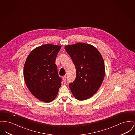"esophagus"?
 Masks as SVG:
<instances>
[{
	"label": "esophagus",
	"mask_w": 135,
	"mask_h": 135,
	"mask_svg": "<svg viewBox=\"0 0 135 135\" xmlns=\"http://www.w3.org/2000/svg\"><path fill=\"white\" fill-rule=\"evenodd\" d=\"M63 80L64 81H65L66 80V75L64 76L63 77Z\"/></svg>",
	"instance_id": "1"
}]
</instances>
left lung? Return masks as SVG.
<instances>
[{
  "label": "left lung",
  "instance_id": "1",
  "mask_svg": "<svg viewBox=\"0 0 135 135\" xmlns=\"http://www.w3.org/2000/svg\"><path fill=\"white\" fill-rule=\"evenodd\" d=\"M76 71V78L69 84L76 99L84 100L91 97L98 91L103 81L105 68L103 58L93 45L78 43L65 46Z\"/></svg>",
  "mask_w": 135,
  "mask_h": 135
}]
</instances>
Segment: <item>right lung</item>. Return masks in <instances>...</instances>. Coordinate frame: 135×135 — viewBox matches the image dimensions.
Masks as SVG:
<instances>
[{"label":"right lung","instance_id":"add662e5","mask_svg":"<svg viewBox=\"0 0 135 135\" xmlns=\"http://www.w3.org/2000/svg\"><path fill=\"white\" fill-rule=\"evenodd\" d=\"M61 46L45 44L35 48L24 64L26 85L35 97L42 102L54 100L61 86L62 79L57 73L56 59Z\"/></svg>","mask_w":135,"mask_h":135}]
</instances>
